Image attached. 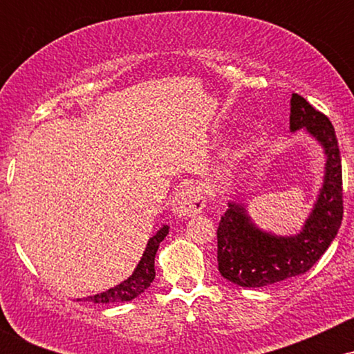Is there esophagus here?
<instances>
[{"label":"esophagus","instance_id":"34e87169","mask_svg":"<svg viewBox=\"0 0 354 354\" xmlns=\"http://www.w3.org/2000/svg\"><path fill=\"white\" fill-rule=\"evenodd\" d=\"M205 196L200 186L185 185L174 193L171 201V211L176 216H194L200 214L205 208Z\"/></svg>","mask_w":354,"mask_h":354}]
</instances>
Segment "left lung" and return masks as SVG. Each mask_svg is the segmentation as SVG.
I'll use <instances>...</instances> for the list:
<instances>
[{"label":"left lung","mask_w":354,"mask_h":354,"mask_svg":"<svg viewBox=\"0 0 354 354\" xmlns=\"http://www.w3.org/2000/svg\"><path fill=\"white\" fill-rule=\"evenodd\" d=\"M290 129H304L323 148V185L299 233L279 236L254 225L243 203L230 201L218 226V270L243 288H261L306 273L338 234L343 219V174L335 128L303 96L291 95Z\"/></svg>","instance_id":"8db88e82"}]
</instances>
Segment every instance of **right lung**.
<instances>
[{
    "label": "right lung",
    "mask_w": 354,
    "mask_h": 354,
    "mask_svg": "<svg viewBox=\"0 0 354 354\" xmlns=\"http://www.w3.org/2000/svg\"><path fill=\"white\" fill-rule=\"evenodd\" d=\"M169 226L163 225V228L156 231V234L148 239V245H146V250L143 256H141L140 263L133 271V274L129 276L128 279H124L123 283L116 284V286L109 288V290L103 291V293H98L95 296H88L86 301L93 303H124L131 301L136 296L145 293L149 288V284L153 283L154 279V256H156L158 248H160V243L163 241L168 234ZM81 301V299H80Z\"/></svg>",
    "instance_id": "right-lung-1"
}]
</instances>
